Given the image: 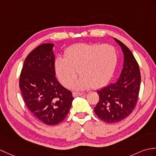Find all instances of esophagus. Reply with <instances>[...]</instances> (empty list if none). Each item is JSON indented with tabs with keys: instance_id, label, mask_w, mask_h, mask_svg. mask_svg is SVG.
I'll return each instance as SVG.
<instances>
[{
	"instance_id": "esophagus-1",
	"label": "esophagus",
	"mask_w": 156,
	"mask_h": 156,
	"mask_svg": "<svg viewBox=\"0 0 156 156\" xmlns=\"http://www.w3.org/2000/svg\"><path fill=\"white\" fill-rule=\"evenodd\" d=\"M83 94H84V93H82V92H73L72 93V96H73V97H78L80 96H82Z\"/></svg>"
}]
</instances>
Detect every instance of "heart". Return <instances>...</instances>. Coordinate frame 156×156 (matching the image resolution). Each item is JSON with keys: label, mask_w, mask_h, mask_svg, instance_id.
Returning a JSON list of instances; mask_svg holds the SVG:
<instances>
[{"label": "heart", "mask_w": 156, "mask_h": 156, "mask_svg": "<svg viewBox=\"0 0 156 156\" xmlns=\"http://www.w3.org/2000/svg\"><path fill=\"white\" fill-rule=\"evenodd\" d=\"M118 52L111 44H79L65 51V57L58 56L54 60L56 76L64 86L69 88L76 79L74 88L84 90L99 88L106 85L114 74L118 63Z\"/></svg>", "instance_id": "obj_1"}]
</instances>
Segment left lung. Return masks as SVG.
Returning a JSON list of instances; mask_svg holds the SVG:
<instances>
[{
	"label": "left lung",
	"instance_id": "8db88e82",
	"mask_svg": "<svg viewBox=\"0 0 156 156\" xmlns=\"http://www.w3.org/2000/svg\"><path fill=\"white\" fill-rule=\"evenodd\" d=\"M124 54V66L119 78L102 89L98 90L99 101L94 112L107 123H116L132 113L138 98L141 75L140 68L130 50L114 38Z\"/></svg>",
	"mask_w": 156,
	"mask_h": 156
}]
</instances>
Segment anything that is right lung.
Segmentation results:
<instances>
[{
  "label": "right lung",
  "mask_w": 156,
  "mask_h": 156,
  "mask_svg": "<svg viewBox=\"0 0 156 156\" xmlns=\"http://www.w3.org/2000/svg\"><path fill=\"white\" fill-rule=\"evenodd\" d=\"M54 44L44 43L28 54L22 69L19 86L24 102L32 114L48 126L62 122L74 98L55 76Z\"/></svg>",
  "instance_id": "obj_1"
}]
</instances>
